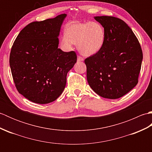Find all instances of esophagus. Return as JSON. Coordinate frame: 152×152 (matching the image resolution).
<instances>
[{
  "mask_svg": "<svg viewBox=\"0 0 152 152\" xmlns=\"http://www.w3.org/2000/svg\"><path fill=\"white\" fill-rule=\"evenodd\" d=\"M83 61V58L80 56H78V61Z\"/></svg>",
  "mask_w": 152,
  "mask_h": 152,
  "instance_id": "esophagus-1",
  "label": "esophagus"
}]
</instances>
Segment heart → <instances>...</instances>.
<instances>
[{"label":"heart","mask_w":152,"mask_h":152,"mask_svg":"<svg viewBox=\"0 0 152 152\" xmlns=\"http://www.w3.org/2000/svg\"><path fill=\"white\" fill-rule=\"evenodd\" d=\"M105 38L104 28L98 22L74 23L66 27L65 33L60 38V43L66 49H70L72 43L77 44L82 54L91 56L101 51Z\"/></svg>","instance_id":"1"}]
</instances>
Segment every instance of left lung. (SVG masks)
<instances>
[{
  "instance_id": "8db88e82",
  "label": "left lung",
  "mask_w": 152,
  "mask_h": 152,
  "mask_svg": "<svg viewBox=\"0 0 152 152\" xmlns=\"http://www.w3.org/2000/svg\"><path fill=\"white\" fill-rule=\"evenodd\" d=\"M106 34L102 48L86 58L87 80L102 97L120 98L138 82L143 54L138 38L125 21L112 16H96Z\"/></svg>"
}]
</instances>
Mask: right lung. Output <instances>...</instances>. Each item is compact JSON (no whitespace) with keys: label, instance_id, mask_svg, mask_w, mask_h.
<instances>
[{"label":"right lung","instance_id":"add662e5","mask_svg":"<svg viewBox=\"0 0 152 152\" xmlns=\"http://www.w3.org/2000/svg\"><path fill=\"white\" fill-rule=\"evenodd\" d=\"M66 15L31 23L12 45L10 66L15 88L33 102L56 101L65 88L67 73L76 63L75 51L64 52L58 48V36Z\"/></svg>","mask_w":152,"mask_h":152}]
</instances>
